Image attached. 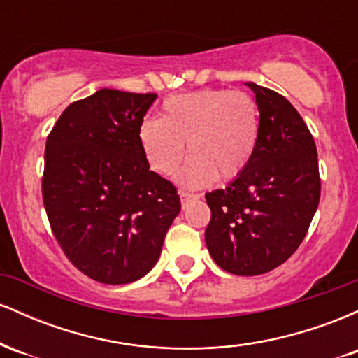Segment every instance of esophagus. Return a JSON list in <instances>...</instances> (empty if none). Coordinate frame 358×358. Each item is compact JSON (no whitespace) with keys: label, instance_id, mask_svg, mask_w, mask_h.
I'll return each instance as SVG.
<instances>
[{"label":"esophagus","instance_id":"obj_1","mask_svg":"<svg viewBox=\"0 0 358 358\" xmlns=\"http://www.w3.org/2000/svg\"><path fill=\"white\" fill-rule=\"evenodd\" d=\"M196 199H200V195H195V193H188V192H180V200H182L183 207H187L188 203Z\"/></svg>","mask_w":358,"mask_h":358}]
</instances>
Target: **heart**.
Returning a JSON list of instances; mask_svg holds the SVG:
<instances>
[{"instance_id": "1", "label": "heart", "mask_w": 358, "mask_h": 358, "mask_svg": "<svg viewBox=\"0 0 358 358\" xmlns=\"http://www.w3.org/2000/svg\"><path fill=\"white\" fill-rule=\"evenodd\" d=\"M261 119L257 102L242 90L202 89L163 101L162 117L143 119L138 139L148 165L173 175L190 156L180 183L202 188L217 178L231 180L248 168L256 151Z\"/></svg>"}]
</instances>
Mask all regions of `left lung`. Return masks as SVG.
<instances>
[{"label":"left lung","instance_id":"8db88e82","mask_svg":"<svg viewBox=\"0 0 358 358\" xmlns=\"http://www.w3.org/2000/svg\"><path fill=\"white\" fill-rule=\"evenodd\" d=\"M261 133L252 159L225 188L205 193L212 217L205 244L222 269L257 276L287 261L305 239L320 202L315 139L291 102L248 82Z\"/></svg>","mask_w":358,"mask_h":358}]
</instances>
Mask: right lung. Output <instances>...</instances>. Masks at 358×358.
<instances>
[{
  "label": "right lung",
  "instance_id": "1",
  "mask_svg": "<svg viewBox=\"0 0 358 358\" xmlns=\"http://www.w3.org/2000/svg\"><path fill=\"white\" fill-rule=\"evenodd\" d=\"M156 94L101 89L62 113L45 145L43 205L80 273L126 285L153 269L180 196L150 170L138 127Z\"/></svg>",
  "mask_w": 358,
  "mask_h": 358
}]
</instances>
